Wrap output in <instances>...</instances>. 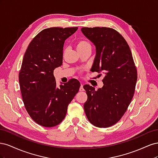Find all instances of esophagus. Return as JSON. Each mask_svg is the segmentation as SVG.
<instances>
[{
    "mask_svg": "<svg viewBox=\"0 0 158 158\" xmlns=\"http://www.w3.org/2000/svg\"><path fill=\"white\" fill-rule=\"evenodd\" d=\"M79 90L80 91V92H82V91L84 90V88H83V84H81Z\"/></svg>",
    "mask_w": 158,
    "mask_h": 158,
    "instance_id": "34e87169",
    "label": "esophagus"
}]
</instances>
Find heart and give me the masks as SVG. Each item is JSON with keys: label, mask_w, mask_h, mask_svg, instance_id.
Listing matches in <instances>:
<instances>
[{"label": "heart", "mask_w": 158, "mask_h": 158, "mask_svg": "<svg viewBox=\"0 0 158 158\" xmlns=\"http://www.w3.org/2000/svg\"><path fill=\"white\" fill-rule=\"evenodd\" d=\"M91 47L89 43L85 40H80L76 43V48L78 51L82 50L86 47Z\"/></svg>", "instance_id": "heart-1"}]
</instances>
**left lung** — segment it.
<instances>
[{"label": "left lung", "instance_id": "1", "mask_svg": "<svg viewBox=\"0 0 158 158\" xmlns=\"http://www.w3.org/2000/svg\"><path fill=\"white\" fill-rule=\"evenodd\" d=\"M81 31L96 49L91 70L105 73L102 88L84 85L88 95L84 111L93 125L109 127L120 120L132 101L137 81L136 66L127 42L115 30L95 27Z\"/></svg>", "mask_w": 158, "mask_h": 158}]
</instances>
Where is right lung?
<instances>
[{"mask_svg": "<svg viewBox=\"0 0 158 158\" xmlns=\"http://www.w3.org/2000/svg\"><path fill=\"white\" fill-rule=\"evenodd\" d=\"M78 30L49 27L30 43L19 73L22 97L27 112L38 125L52 127L64 118L69 104L78 92L80 83L71 79L57 88L54 70L63 64L64 41Z\"/></svg>", "mask_w": 158, "mask_h": 158, "instance_id": "obj_1", "label": "right lung"}]
</instances>
